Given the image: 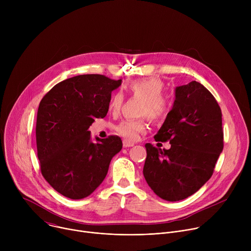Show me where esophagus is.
<instances>
[{"label": "esophagus", "instance_id": "1", "mask_svg": "<svg viewBox=\"0 0 251 251\" xmlns=\"http://www.w3.org/2000/svg\"><path fill=\"white\" fill-rule=\"evenodd\" d=\"M133 146H134V143H130V142H128L126 140L123 141V147L124 148H129V147H133Z\"/></svg>", "mask_w": 251, "mask_h": 251}]
</instances>
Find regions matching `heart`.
<instances>
[{"instance_id": "heart-1", "label": "heart", "mask_w": 251, "mask_h": 251, "mask_svg": "<svg viewBox=\"0 0 251 251\" xmlns=\"http://www.w3.org/2000/svg\"><path fill=\"white\" fill-rule=\"evenodd\" d=\"M128 93L140 100L142 105L140 115L147 116L151 121H162L167 117L170 111V102L162 93L164 91V83L158 78H142L132 81L126 87ZM123 103V97L119 92L112 95L109 108L112 112H117ZM116 131L119 135L128 141H135L139 135L146 131V123L144 120H125L117 127Z\"/></svg>"}]
</instances>
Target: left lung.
Masks as SVG:
<instances>
[{"label":"left lung","mask_w":251,"mask_h":251,"mask_svg":"<svg viewBox=\"0 0 251 251\" xmlns=\"http://www.w3.org/2000/svg\"><path fill=\"white\" fill-rule=\"evenodd\" d=\"M154 138L170 141L171 148L145 145L147 158L143 174L149 187L169 201L194 195L212 176L224 149L218 101L200 82L177 86L173 108Z\"/></svg>","instance_id":"1"}]
</instances>
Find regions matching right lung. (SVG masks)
Segmentation results:
<instances>
[{
	"label": "right lung",
	"instance_id": "right-lung-1",
	"mask_svg": "<svg viewBox=\"0 0 251 251\" xmlns=\"http://www.w3.org/2000/svg\"><path fill=\"white\" fill-rule=\"evenodd\" d=\"M121 82L101 75H77L54 85L40 103L35 137L41 172L68 199L91 195L122 149L120 137H96L93 143L88 131L95 118L106 116L111 92Z\"/></svg>",
	"mask_w": 251,
	"mask_h": 251
}]
</instances>
